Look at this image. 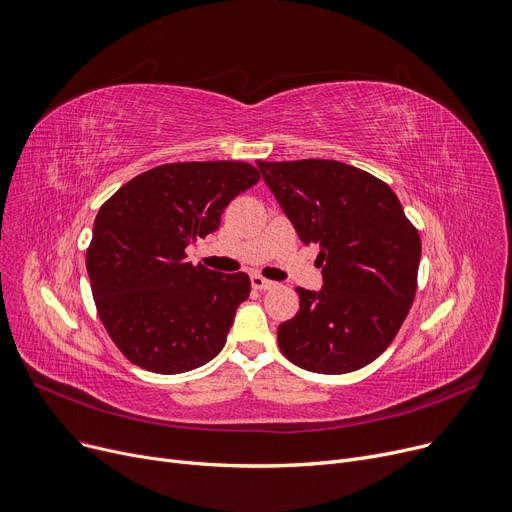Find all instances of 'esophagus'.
Wrapping results in <instances>:
<instances>
[{"label":"esophagus","instance_id":"1","mask_svg":"<svg viewBox=\"0 0 512 512\" xmlns=\"http://www.w3.org/2000/svg\"><path fill=\"white\" fill-rule=\"evenodd\" d=\"M251 284H253V288H257V291H270V288L276 286V282H272V280H268V278H263V276H259V274H253V276H251Z\"/></svg>","mask_w":512,"mask_h":512}]
</instances>
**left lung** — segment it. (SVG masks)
I'll use <instances>...</instances> for the list:
<instances>
[{
  "label": "left lung",
  "mask_w": 512,
  "mask_h": 512,
  "mask_svg": "<svg viewBox=\"0 0 512 512\" xmlns=\"http://www.w3.org/2000/svg\"><path fill=\"white\" fill-rule=\"evenodd\" d=\"M301 242L318 244L320 291L299 293L278 326L293 364L318 374L368 366L391 345L416 295L420 236L395 192L339 161H257Z\"/></svg>",
  "instance_id": "obj_1"
}]
</instances>
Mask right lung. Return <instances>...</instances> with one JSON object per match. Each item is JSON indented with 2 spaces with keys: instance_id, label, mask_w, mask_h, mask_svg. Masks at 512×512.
<instances>
[{
  "instance_id": "1",
  "label": "right lung",
  "mask_w": 512,
  "mask_h": 512,
  "mask_svg": "<svg viewBox=\"0 0 512 512\" xmlns=\"http://www.w3.org/2000/svg\"><path fill=\"white\" fill-rule=\"evenodd\" d=\"M240 161L169 163L133 177L100 207L85 265L98 316L129 362L180 374L224 349L247 274L186 261L234 196L259 182Z\"/></svg>"
}]
</instances>
